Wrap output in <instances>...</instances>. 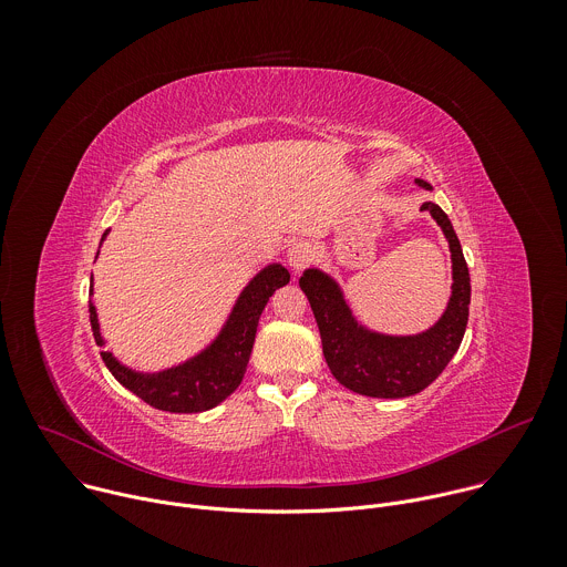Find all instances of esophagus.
<instances>
[{
	"label": "esophagus",
	"mask_w": 567,
	"mask_h": 567,
	"mask_svg": "<svg viewBox=\"0 0 567 567\" xmlns=\"http://www.w3.org/2000/svg\"><path fill=\"white\" fill-rule=\"evenodd\" d=\"M311 258H313V254H311L309 245H302V241H298V245H293L287 251V262L293 271H302L311 262Z\"/></svg>",
	"instance_id": "esophagus-1"
}]
</instances>
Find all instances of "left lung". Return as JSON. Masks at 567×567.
Returning <instances> with one entry per match:
<instances>
[{"mask_svg":"<svg viewBox=\"0 0 567 567\" xmlns=\"http://www.w3.org/2000/svg\"><path fill=\"white\" fill-rule=\"evenodd\" d=\"M415 182L431 190V184ZM422 210L431 213L442 226L453 262L451 300L431 330L415 337L370 332L359 326L339 285L328 274L307 269L300 276V289L320 330L322 354L337 381L352 392L381 399L417 394L442 374L462 343L471 302L468 267L449 215L433 202H424Z\"/></svg>","mask_w":567,"mask_h":567,"instance_id":"obj_1","label":"left lung"}]
</instances>
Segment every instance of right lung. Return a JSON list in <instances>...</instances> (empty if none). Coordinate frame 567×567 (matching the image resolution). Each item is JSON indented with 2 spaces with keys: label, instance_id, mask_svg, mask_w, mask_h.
Here are the masks:
<instances>
[{
  "label": "right lung",
  "instance_id": "1",
  "mask_svg": "<svg viewBox=\"0 0 567 567\" xmlns=\"http://www.w3.org/2000/svg\"><path fill=\"white\" fill-rule=\"evenodd\" d=\"M107 235V233H105ZM103 235V239H105ZM289 282V271L282 265L265 267L239 293L219 337L190 361L154 374H143L118 363L112 352H101L105 365L118 383L141 396L152 409L168 413H202L224 401L247 372L254 350L258 322L265 305L276 289ZM90 291H94L90 287ZM90 320L96 346L103 348L96 307L90 300Z\"/></svg>",
  "mask_w": 567,
  "mask_h": 567
}]
</instances>
